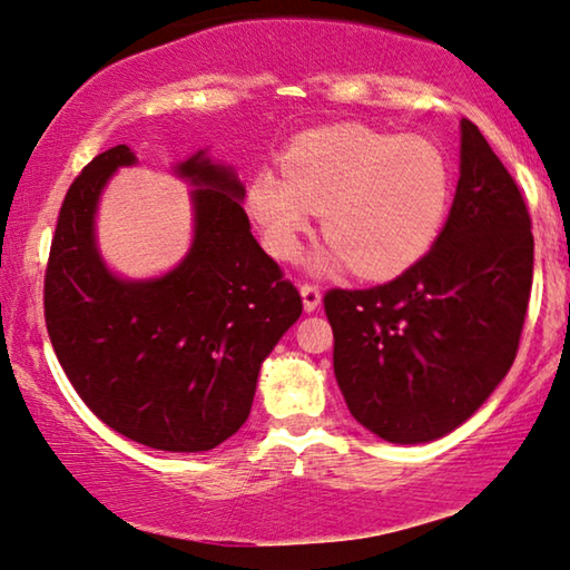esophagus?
I'll return each instance as SVG.
<instances>
[{
	"label": "esophagus",
	"instance_id": "obj_1",
	"mask_svg": "<svg viewBox=\"0 0 570 570\" xmlns=\"http://www.w3.org/2000/svg\"><path fill=\"white\" fill-rule=\"evenodd\" d=\"M302 299H304V309L314 312L322 302V292L317 284H302Z\"/></svg>",
	"mask_w": 570,
	"mask_h": 570
}]
</instances>
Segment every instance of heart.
I'll return each instance as SVG.
<instances>
[{"mask_svg": "<svg viewBox=\"0 0 570 570\" xmlns=\"http://www.w3.org/2000/svg\"><path fill=\"white\" fill-rule=\"evenodd\" d=\"M282 174L250 179L248 213L276 258H292L312 215L322 213L327 250L317 266L391 278L439 238L451 203V169L436 144L367 126H330L288 144Z\"/></svg>", "mask_w": 570, "mask_h": 570, "instance_id": "1", "label": "heart"}]
</instances>
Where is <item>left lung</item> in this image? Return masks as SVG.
I'll return each mask as SVG.
<instances>
[{"label":"left lung","mask_w":570,"mask_h":570,"mask_svg":"<svg viewBox=\"0 0 570 570\" xmlns=\"http://www.w3.org/2000/svg\"><path fill=\"white\" fill-rule=\"evenodd\" d=\"M459 171L449 220L426 256L393 282L324 294L347 409L393 444L462 426L520 347L535 248L528 205L469 119Z\"/></svg>","instance_id":"1"}]
</instances>
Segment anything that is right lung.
Wrapping results in <instances>:
<instances>
[{"label": "right lung", "instance_id": "add662e5", "mask_svg": "<svg viewBox=\"0 0 570 570\" xmlns=\"http://www.w3.org/2000/svg\"><path fill=\"white\" fill-rule=\"evenodd\" d=\"M126 144L88 161L62 200L45 268L52 350L90 411L137 444L207 451L246 423L258 370L299 320L302 296L253 238L243 185L205 155L193 179L195 243L155 282H121L96 250L94 213Z\"/></svg>", "mask_w": 570, "mask_h": 570}]
</instances>
